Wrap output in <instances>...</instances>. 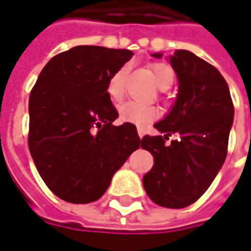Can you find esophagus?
Returning a JSON list of instances; mask_svg holds the SVG:
<instances>
[{
    "mask_svg": "<svg viewBox=\"0 0 251 251\" xmlns=\"http://www.w3.org/2000/svg\"><path fill=\"white\" fill-rule=\"evenodd\" d=\"M137 131H138V135H140V138H142V137H144V135H145L144 129H141V127H138V129H137Z\"/></svg>",
    "mask_w": 251,
    "mask_h": 251,
    "instance_id": "esophagus-1",
    "label": "esophagus"
}]
</instances>
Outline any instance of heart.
Returning <instances> with one entry per match:
<instances>
[{
    "label": "heart",
    "instance_id": "heart-1",
    "mask_svg": "<svg viewBox=\"0 0 251 251\" xmlns=\"http://www.w3.org/2000/svg\"><path fill=\"white\" fill-rule=\"evenodd\" d=\"M154 81L161 89H169L174 81V72L166 64H154L151 66ZM129 73V65H122L111 74L107 81L106 93L111 101L118 102L125 94L126 77ZM118 117L122 122L134 125H145L158 117V109L151 105H145L135 101H127L118 107Z\"/></svg>",
    "mask_w": 251,
    "mask_h": 251
}]
</instances>
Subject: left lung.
<instances>
[{"mask_svg":"<svg viewBox=\"0 0 251 251\" xmlns=\"http://www.w3.org/2000/svg\"><path fill=\"white\" fill-rule=\"evenodd\" d=\"M169 61L177 74L178 94L168 116L154 125L165 135H145L141 141L154 157L144 187L154 203L182 209L209 189L222 168L234 106L227 83L213 65L189 50H176ZM170 134L178 140L166 145Z\"/></svg>","mask_w":251,"mask_h":251,"instance_id":"left-lung-1","label":"left lung"}]
</instances>
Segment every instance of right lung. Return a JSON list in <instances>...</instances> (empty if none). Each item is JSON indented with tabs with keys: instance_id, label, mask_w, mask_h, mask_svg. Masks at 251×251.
I'll return each mask as SVG.
<instances>
[{
	"instance_id": "right-lung-1",
	"label": "right lung",
	"mask_w": 251,
	"mask_h": 251,
	"mask_svg": "<svg viewBox=\"0 0 251 251\" xmlns=\"http://www.w3.org/2000/svg\"><path fill=\"white\" fill-rule=\"evenodd\" d=\"M131 57L127 49L74 46L50 59L31 89L29 150L46 186L64 201H97L140 148L133 124L113 125L118 111L106 93L111 74Z\"/></svg>"
}]
</instances>
